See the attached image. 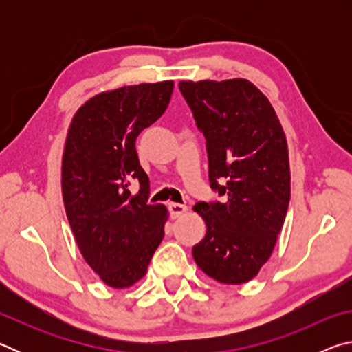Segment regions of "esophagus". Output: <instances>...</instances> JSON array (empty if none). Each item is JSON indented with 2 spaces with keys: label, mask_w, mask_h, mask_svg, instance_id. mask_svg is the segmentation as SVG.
<instances>
[{
  "label": "esophagus",
  "mask_w": 352,
  "mask_h": 352,
  "mask_svg": "<svg viewBox=\"0 0 352 352\" xmlns=\"http://www.w3.org/2000/svg\"><path fill=\"white\" fill-rule=\"evenodd\" d=\"M169 211H170V217L172 219H177V217L183 216V214L188 211V206L186 205H182V204H170L169 205Z\"/></svg>",
  "instance_id": "1"
}]
</instances>
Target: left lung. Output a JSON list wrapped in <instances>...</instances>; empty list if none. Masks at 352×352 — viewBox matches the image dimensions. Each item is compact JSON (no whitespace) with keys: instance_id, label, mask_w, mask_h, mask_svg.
<instances>
[{"instance_id":"1","label":"left lung","mask_w":352,"mask_h":352,"mask_svg":"<svg viewBox=\"0 0 352 352\" xmlns=\"http://www.w3.org/2000/svg\"><path fill=\"white\" fill-rule=\"evenodd\" d=\"M178 87L205 135L211 188L223 195L194 206L206 223L194 261L217 283H248L272 256L287 214L284 130L270 100L247 79L182 80Z\"/></svg>"}]
</instances>
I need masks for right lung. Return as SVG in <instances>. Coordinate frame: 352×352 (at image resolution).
Segmentation results:
<instances>
[{
	"label": "right lung",
	"instance_id": "add662e5",
	"mask_svg": "<svg viewBox=\"0 0 352 352\" xmlns=\"http://www.w3.org/2000/svg\"><path fill=\"white\" fill-rule=\"evenodd\" d=\"M174 80L99 93L76 111L62 158V195L83 259L113 289L146 276L168 208L151 205L135 141L168 109ZM138 181L140 190L129 192Z\"/></svg>",
	"mask_w": 352,
	"mask_h": 352
}]
</instances>
